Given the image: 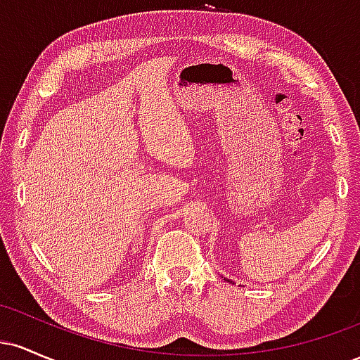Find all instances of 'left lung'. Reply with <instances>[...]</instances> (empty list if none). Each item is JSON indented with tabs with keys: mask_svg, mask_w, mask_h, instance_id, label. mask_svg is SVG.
I'll use <instances>...</instances> for the list:
<instances>
[{
	"mask_svg": "<svg viewBox=\"0 0 360 360\" xmlns=\"http://www.w3.org/2000/svg\"><path fill=\"white\" fill-rule=\"evenodd\" d=\"M226 281H230V279H226Z\"/></svg>",
	"mask_w": 360,
	"mask_h": 360,
	"instance_id": "1",
	"label": "left lung"
}]
</instances>
